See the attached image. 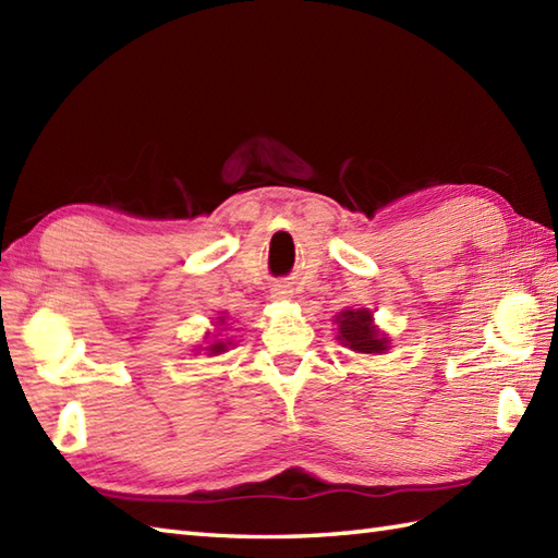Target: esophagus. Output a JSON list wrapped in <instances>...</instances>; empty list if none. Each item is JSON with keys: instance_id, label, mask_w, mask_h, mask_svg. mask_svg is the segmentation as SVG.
Instances as JSON below:
<instances>
[{"instance_id": "1", "label": "esophagus", "mask_w": 558, "mask_h": 558, "mask_svg": "<svg viewBox=\"0 0 558 558\" xmlns=\"http://www.w3.org/2000/svg\"><path fill=\"white\" fill-rule=\"evenodd\" d=\"M272 298H278V300H286V298H290V290H288V288H282V286L272 288Z\"/></svg>"}]
</instances>
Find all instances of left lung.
Returning a JSON list of instances; mask_svg holds the SVG:
<instances>
[{"label": "left lung", "mask_w": 558, "mask_h": 558, "mask_svg": "<svg viewBox=\"0 0 558 558\" xmlns=\"http://www.w3.org/2000/svg\"><path fill=\"white\" fill-rule=\"evenodd\" d=\"M338 340L354 352L381 354L388 350V338L374 326L369 310H345L336 316Z\"/></svg>", "instance_id": "obj_1"}]
</instances>
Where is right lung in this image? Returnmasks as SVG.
I'll return each instance as SVG.
<instances>
[{
    "mask_svg": "<svg viewBox=\"0 0 558 558\" xmlns=\"http://www.w3.org/2000/svg\"><path fill=\"white\" fill-rule=\"evenodd\" d=\"M218 322L222 324V322H225V318L220 316V318H218ZM230 345H232V340H213V342H210V345H208L206 350H208V354H222V352H225V350H228Z\"/></svg>",
    "mask_w": 558,
    "mask_h": 558,
    "instance_id": "add662e5",
    "label": "right lung"
}]
</instances>
